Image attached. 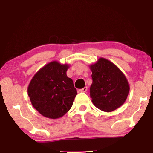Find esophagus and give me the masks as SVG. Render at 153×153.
I'll use <instances>...</instances> for the list:
<instances>
[{"label":"esophagus","instance_id":"1","mask_svg":"<svg viewBox=\"0 0 153 153\" xmlns=\"http://www.w3.org/2000/svg\"><path fill=\"white\" fill-rule=\"evenodd\" d=\"M87 91H88V87L87 86L86 87H84V88H83L80 90V91L82 92V93H86Z\"/></svg>","mask_w":153,"mask_h":153}]
</instances>
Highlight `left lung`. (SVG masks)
<instances>
[{
    "mask_svg": "<svg viewBox=\"0 0 153 153\" xmlns=\"http://www.w3.org/2000/svg\"><path fill=\"white\" fill-rule=\"evenodd\" d=\"M90 69L93 79L90 95L94 105L105 112L122 106L129 95V85L120 69L104 58H100Z\"/></svg>",
    "mask_w": 153,
    "mask_h": 153,
    "instance_id": "1",
    "label": "left lung"
}]
</instances>
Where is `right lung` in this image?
<instances>
[{
    "label": "right lung",
    "instance_id": "add662e5",
    "mask_svg": "<svg viewBox=\"0 0 153 153\" xmlns=\"http://www.w3.org/2000/svg\"><path fill=\"white\" fill-rule=\"evenodd\" d=\"M69 65L52 61L41 68L31 79L28 95L35 109L46 118H59L72 107L76 89L67 76Z\"/></svg>",
    "mask_w": 153,
    "mask_h": 153
}]
</instances>
